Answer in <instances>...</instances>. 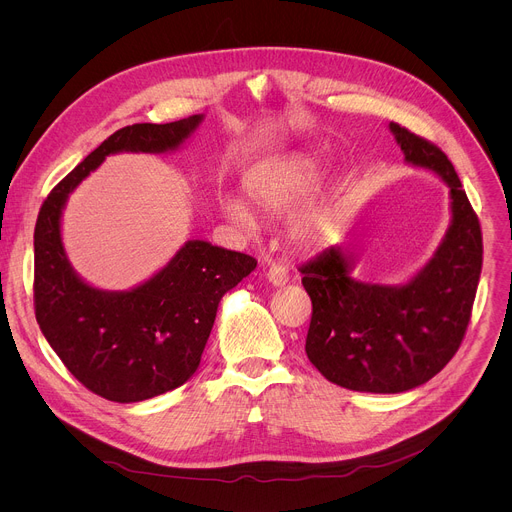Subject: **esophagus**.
Here are the masks:
<instances>
[{
  "instance_id": "1",
  "label": "esophagus",
  "mask_w": 512,
  "mask_h": 512,
  "mask_svg": "<svg viewBox=\"0 0 512 512\" xmlns=\"http://www.w3.org/2000/svg\"><path fill=\"white\" fill-rule=\"evenodd\" d=\"M267 279H269L271 285L281 287V285H285L289 281V271H287V267H283L279 263H273L269 267V271H267Z\"/></svg>"
}]
</instances>
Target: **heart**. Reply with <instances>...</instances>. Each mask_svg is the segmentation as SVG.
Instances as JSON below:
<instances>
[{
	"label": "heart",
	"mask_w": 512,
	"mask_h": 512,
	"mask_svg": "<svg viewBox=\"0 0 512 512\" xmlns=\"http://www.w3.org/2000/svg\"><path fill=\"white\" fill-rule=\"evenodd\" d=\"M322 164L316 156L291 152L267 158L251 166L241 184L253 208L279 214L298 202L320 178ZM223 214L239 227L253 225V212L243 198L223 196L218 200ZM336 218V198L332 190H318L289 212L287 231L300 245H320L328 239Z\"/></svg>",
	"instance_id": "heart-1"
}]
</instances>
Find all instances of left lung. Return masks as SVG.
Listing matches in <instances>:
<instances>
[{
	"label": "left lung",
	"instance_id": "obj_1",
	"mask_svg": "<svg viewBox=\"0 0 512 512\" xmlns=\"http://www.w3.org/2000/svg\"><path fill=\"white\" fill-rule=\"evenodd\" d=\"M389 131L407 164L450 188V227L433 257L399 285L352 277V253L340 245L300 269L312 300L306 354L330 383L360 393H403L446 367L466 334L482 269L478 216L448 156L397 123Z\"/></svg>",
	"mask_w": 512,
	"mask_h": 512
}]
</instances>
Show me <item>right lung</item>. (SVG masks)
I'll return each mask as SVG.
<instances>
[{"mask_svg":"<svg viewBox=\"0 0 512 512\" xmlns=\"http://www.w3.org/2000/svg\"><path fill=\"white\" fill-rule=\"evenodd\" d=\"M202 119L192 115L115 131L48 194L38 214L34 306L40 330L72 377L115 403L145 401L184 385L198 369L218 302L257 261L194 239L148 281L125 291L99 289L66 257L62 210L68 194L107 156L174 152Z\"/></svg>","mask_w":512,"mask_h":512,"instance_id":"1","label":"right lung"}]
</instances>
